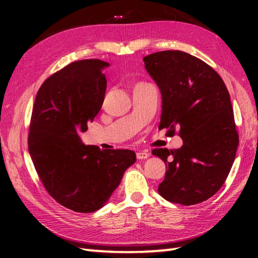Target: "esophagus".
<instances>
[{"mask_svg": "<svg viewBox=\"0 0 258 258\" xmlns=\"http://www.w3.org/2000/svg\"><path fill=\"white\" fill-rule=\"evenodd\" d=\"M150 156V154L147 152H138L136 153V157H138V160H145Z\"/></svg>", "mask_w": 258, "mask_h": 258, "instance_id": "34e87169", "label": "esophagus"}]
</instances>
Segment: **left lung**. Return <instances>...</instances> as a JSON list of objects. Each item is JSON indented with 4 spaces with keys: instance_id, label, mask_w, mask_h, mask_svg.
<instances>
[{
    "instance_id": "obj_1",
    "label": "left lung",
    "mask_w": 258,
    "mask_h": 258,
    "mask_svg": "<svg viewBox=\"0 0 258 258\" xmlns=\"http://www.w3.org/2000/svg\"><path fill=\"white\" fill-rule=\"evenodd\" d=\"M162 95L158 128L173 136L179 127L180 149H156L166 165L158 193L182 205L210 199L225 182L236 155L238 134L229 93L221 76L202 59L182 51H162L143 58Z\"/></svg>"
}]
</instances>
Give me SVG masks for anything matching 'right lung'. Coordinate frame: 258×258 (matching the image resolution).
Masks as SVG:
<instances>
[{"label":"right lung","instance_id":"obj_1","mask_svg":"<svg viewBox=\"0 0 258 258\" xmlns=\"http://www.w3.org/2000/svg\"><path fill=\"white\" fill-rule=\"evenodd\" d=\"M108 67L101 59L71 63L42 84L32 112L29 152L38 177L54 200L79 213L105 205L136 162L133 151L82 143L80 133L102 107Z\"/></svg>","mask_w":258,"mask_h":258}]
</instances>
